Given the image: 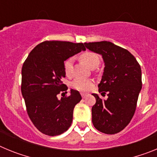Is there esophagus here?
<instances>
[{"instance_id": "esophagus-1", "label": "esophagus", "mask_w": 157, "mask_h": 157, "mask_svg": "<svg viewBox=\"0 0 157 157\" xmlns=\"http://www.w3.org/2000/svg\"><path fill=\"white\" fill-rule=\"evenodd\" d=\"M81 96L82 97V98H85L87 96V94L86 93H81Z\"/></svg>"}]
</instances>
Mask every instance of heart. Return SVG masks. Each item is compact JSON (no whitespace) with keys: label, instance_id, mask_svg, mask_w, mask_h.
<instances>
[{"label":"heart","instance_id":"obj_1","mask_svg":"<svg viewBox=\"0 0 157 157\" xmlns=\"http://www.w3.org/2000/svg\"><path fill=\"white\" fill-rule=\"evenodd\" d=\"M80 59L83 63L91 69L96 68L101 63V59L98 54L90 51H86L82 52L79 56ZM73 67V59L67 58L63 62V71L67 76H71ZM92 80L83 79V78H75L71 82V86L79 91H87L93 86Z\"/></svg>","mask_w":157,"mask_h":157}]
</instances>
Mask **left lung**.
Instances as JSON below:
<instances>
[{"label": "left lung", "instance_id": "1", "mask_svg": "<svg viewBox=\"0 0 157 157\" xmlns=\"http://www.w3.org/2000/svg\"><path fill=\"white\" fill-rule=\"evenodd\" d=\"M88 49L101 54L105 69L98 85L102 100L93 95L96 104L92 107V122L98 130L114 134L125 128L134 116L141 90V70L139 63L128 50L110 41L84 43Z\"/></svg>", "mask_w": 157, "mask_h": 157}]
</instances>
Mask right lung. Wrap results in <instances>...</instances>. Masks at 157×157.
Masks as SVG:
<instances>
[{
  "mask_svg": "<svg viewBox=\"0 0 157 157\" xmlns=\"http://www.w3.org/2000/svg\"><path fill=\"white\" fill-rule=\"evenodd\" d=\"M82 50H86L83 43L45 41L34 47L23 63L21 92L27 114L46 135H59L71 125L73 110L81 95L71 90L70 95L59 100L57 94L67 90L61 81L65 77L63 62Z\"/></svg>",
  "mask_w": 157,
  "mask_h": 157,
  "instance_id": "right-lung-1",
  "label": "right lung"
}]
</instances>
